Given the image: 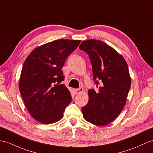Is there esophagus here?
<instances>
[{"label": "esophagus", "mask_w": 153, "mask_h": 153, "mask_svg": "<svg viewBox=\"0 0 153 153\" xmlns=\"http://www.w3.org/2000/svg\"><path fill=\"white\" fill-rule=\"evenodd\" d=\"M83 91H84L83 88L82 87H81L79 88H77V89H75V93L76 94H79L80 93H82Z\"/></svg>", "instance_id": "34e87169"}]
</instances>
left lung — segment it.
<instances>
[{
	"label": "left lung",
	"instance_id": "8db88e82",
	"mask_svg": "<svg viewBox=\"0 0 153 153\" xmlns=\"http://www.w3.org/2000/svg\"><path fill=\"white\" fill-rule=\"evenodd\" d=\"M79 48L89 56L95 83L99 91H88V102L81 108L84 119L97 126L111 123L126 104L131 85L128 65L115 49L97 40L81 42Z\"/></svg>",
	"mask_w": 153,
	"mask_h": 153
}]
</instances>
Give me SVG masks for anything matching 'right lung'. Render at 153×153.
<instances>
[{"instance_id": "add662e5", "label": "right lung", "mask_w": 153, "mask_h": 153, "mask_svg": "<svg viewBox=\"0 0 153 153\" xmlns=\"http://www.w3.org/2000/svg\"><path fill=\"white\" fill-rule=\"evenodd\" d=\"M81 40H56L35 48L25 60L19 88L30 115L42 124L62 119L72 100L70 92L61 82L67 57Z\"/></svg>"}]
</instances>
